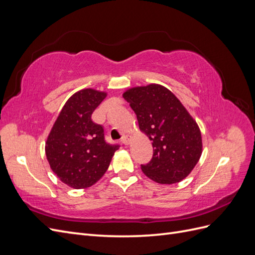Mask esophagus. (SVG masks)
<instances>
[{
  "instance_id": "1",
  "label": "esophagus",
  "mask_w": 255,
  "mask_h": 255,
  "mask_svg": "<svg viewBox=\"0 0 255 255\" xmlns=\"http://www.w3.org/2000/svg\"><path fill=\"white\" fill-rule=\"evenodd\" d=\"M130 140H132V137L130 136H128V135H125L122 137V143L123 144H126V145H128V144H129L130 143Z\"/></svg>"
}]
</instances>
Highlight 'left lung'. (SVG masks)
<instances>
[{
    "mask_svg": "<svg viewBox=\"0 0 255 255\" xmlns=\"http://www.w3.org/2000/svg\"><path fill=\"white\" fill-rule=\"evenodd\" d=\"M149 137L153 157L142 172L158 184L179 183L188 176L202 154L201 130L172 92L159 84L136 86L123 92Z\"/></svg>",
    "mask_w": 255,
    "mask_h": 255,
    "instance_id": "8db88e82",
    "label": "left lung"
}]
</instances>
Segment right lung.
<instances>
[{"mask_svg":"<svg viewBox=\"0 0 255 255\" xmlns=\"http://www.w3.org/2000/svg\"><path fill=\"white\" fill-rule=\"evenodd\" d=\"M107 92L94 88L76 91L67 100L45 141V155L58 179L75 189L92 186L104 175L119 145L107 144L103 128L91 114Z\"/></svg>","mask_w":255,"mask_h":255,"instance_id":"add662e5","label":"right lung"}]
</instances>
